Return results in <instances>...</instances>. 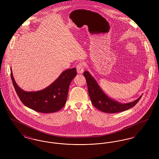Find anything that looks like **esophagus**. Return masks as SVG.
Returning a JSON list of instances; mask_svg holds the SVG:
<instances>
[{"mask_svg":"<svg viewBox=\"0 0 159 159\" xmlns=\"http://www.w3.org/2000/svg\"><path fill=\"white\" fill-rule=\"evenodd\" d=\"M84 64L83 62H80L79 63H78V64L76 66L77 73L82 74L84 71Z\"/></svg>","mask_w":159,"mask_h":159,"instance_id":"1","label":"esophagus"}]
</instances>
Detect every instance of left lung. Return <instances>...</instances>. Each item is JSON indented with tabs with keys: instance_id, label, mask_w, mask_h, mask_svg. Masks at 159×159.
<instances>
[{
	"instance_id": "left-lung-1",
	"label": "left lung",
	"mask_w": 159,
	"mask_h": 159,
	"mask_svg": "<svg viewBox=\"0 0 159 159\" xmlns=\"http://www.w3.org/2000/svg\"><path fill=\"white\" fill-rule=\"evenodd\" d=\"M87 86L89 95L93 106L99 110L107 113H116L128 110L134 107L141 98L142 95L134 102L127 104H120L108 98L99 87L96 80L90 73L85 71L83 73Z\"/></svg>"
}]
</instances>
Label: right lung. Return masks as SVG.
<instances>
[{"mask_svg":"<svg viewBox=\"0 0 159 159\" xmlns=\"http://www.w3.org/2000/svg\"><path fill=\"white\" fill-rule=\"evenodd\" d=\"M76 75V68L68 69L63 71L55 82L45 89L36 92H25L15 83L11 70L12 83L21 101L31 109L43 113L58 111L64 106L70 84Z\"/></svg>","mask_w":159,"mask_h":159,"instance_id":"add662e5","label":"right lung"}]
</instances>
